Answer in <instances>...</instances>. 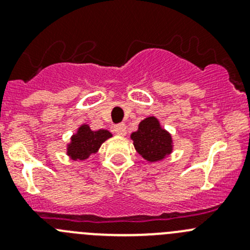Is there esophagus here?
Instances as JSON below:
<instances>
[{
	"label": "esophagus",
	"instance_id": "34e87169",
	"mask_svg": "<svg viewBox=\"0 0 250 250\" xmlns=\"http://www.w3.org/2000/svg\"><path fill=\"white\" fill-rule=\"evenodd\" d=\"M113 132L117 135H120V137H123V135L127 134V127H125V123H120V125L113 127Z\"/></svg>",
	"mask_w": 250,
	"mask_h": 250
}]
</instances>
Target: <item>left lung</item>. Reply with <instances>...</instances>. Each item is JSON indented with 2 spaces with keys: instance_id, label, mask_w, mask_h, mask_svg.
I'll list each match as a JSON object with an SVG mask.
<instances>
[{
  "instance_id": "8db88e82",
  "label": "left lung",
  "mask_w": 250,
  "mask_h": 250,
  "mask_svg": "<svg viewBox=\"0 0 250 250\" xmlns=\"http://www.w3.org/2000/svg\"><path fill=\"white\" fill-rule=\"evenodd\" d=\"M135 150L147 162H160L173 152L172 134L161 125L155 116H148L138 125V130L130 134Z\"/></svg>"
}]
</instances>
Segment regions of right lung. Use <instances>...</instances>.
<instances>
[{"label":"right lung","instance_id":"obj_1","mask_svg":"<svg viewBox=\"0 0 250 250\" xmlns=\"http://www.w3.org/2000/svg\"><path fill=\"white\" fill-rule=\"evenodd\" d=\"M111 137L112 134L109 130H92L89 125L83 123L70 138V143L66 145V155L74 161L85 160L93 153H97L102 144Z\"/></svg>","mask_w":250,"mask_h":250}]
</instances>
